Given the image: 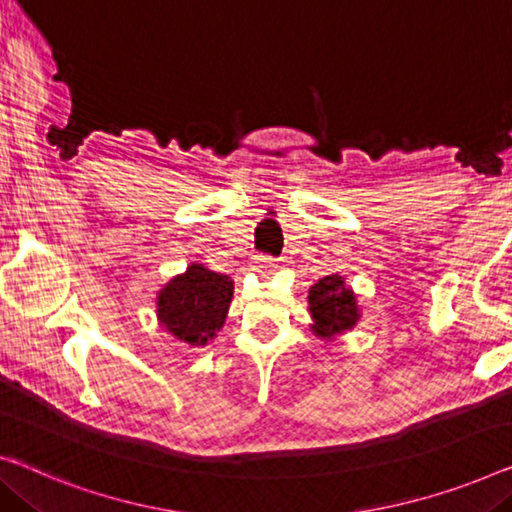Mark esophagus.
<instances>
[{"instance_id":"1","label":"esophagus","mask_w":512,"mask_h":512,"mask_svg":"<svg viewBox=\"0 0 512 512\" xmlns=\"http://www.w3.org/2000/svg\"><path fill=\"white\" fill-rule=\"evenodd\" d=\"M256 272H272L274 270V263L270 261V258H258L256 265H254Z\"/></svg>"}]
</instances>
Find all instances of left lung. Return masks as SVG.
<instances>
[{
    "instance_id": "left-lung-1",
    "label": "left lung",
    "mask_w": 512,
    "mask_h": 512,
    "mask_svg": "<svg viewBox=\"0 0 512 512\" xmlns=\"http://www.w3.org/2000/svg\"><path fill=\"white\" fill-rule=\"evenodd\" d=\"M307 305L311 332L325 342H332V339L351 332L362 316L358 295L339 272L325 274L309 288Z\"/></svg>"
}]
</instances>
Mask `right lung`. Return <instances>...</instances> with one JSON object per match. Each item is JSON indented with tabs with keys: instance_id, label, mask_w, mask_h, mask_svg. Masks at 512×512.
Here are the masks:
<instances>
[{
	"instance_id": "obj_1",
	"label": "right lung",
	"mask_w": 512,
	"mask_h": 512,
	"mask_svg": "<svg viewBox=\"0 0 512 512\" xmlns=\"http://www.w3.org/2000/svg\"><path fill=\"white\" fill-rule=\"evenodd\" d=\"M233 288L228 274L207 270L203 263H191L159 288L157 321L170 337L191 348H203L224 328Z\"/></svg>"
}]
</instances>
